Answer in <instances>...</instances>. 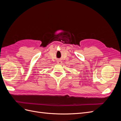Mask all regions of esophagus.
I'll list each match as a JSON object with an SVG mask.
<instances>
[{
    "label": "esophagus",
    "instance_id": "1",
    "mask_svg": "<svg viewBox=\"0 0 121 121\" xmlns=\"http://www.w3.org/2000/svg\"><path fill=\"white\" fill-rule=\"evenodd\" d=\"M61 63H62V62H61V60H58L57 61V64H61Z\"/></svg>",
    "mask_w": 121,
    "mask_h": 121
}]
</instances>
